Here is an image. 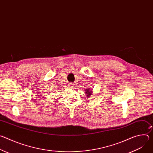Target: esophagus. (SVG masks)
Segmentation results:
<instances>
[{
    "label": "esophagus",
    "mask_w": 153,
    "mask_h": 153,
    "mask_svg": "<svg viewBox=\"0 0 153 153\" xmlns=\"http://www.w3.org/2000/svg\"><path fill=\"white\" fill-rule=\"evenodd\" d=\"M74 83H69V84H68V86L70 87L71 88H73V86H74Z\"/></svg>",
    "instance_id": "34e87169"
}]
</instances>
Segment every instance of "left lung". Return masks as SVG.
Returning <instances> with one entry per match:
<instances>
[{
  "label": "left lung",
  "instance_id": "1",
  "mask_svg": "<svg viewBox=\"0 0 153 153\" xmlns=\"http://www.w3.org/2000/svg\"><path fill=\"white\" fill-rule=\"evenodd\" d=\"M86 92V96H87V97H89L91 96V94H92V90L91 89H89V90H87L85 91Z\"/></svg>",
  "mask_w": 153,
  "mask_h": 153
}]
</instances>
